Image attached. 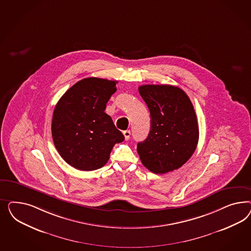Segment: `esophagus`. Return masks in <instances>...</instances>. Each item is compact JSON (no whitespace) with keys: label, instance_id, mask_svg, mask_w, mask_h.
<instances>
[{"label":"esophagus","instance_id":"1","mask_svg":"<svg viewBox=\"0 0 251 251\" xmlns=\"http://www.w3.org/2000/svg\"><path fill=\"white\" fill-rule=\"evenodd\" d=\"M123 135L125 137V140L128 141L129 139V136H130V131L128 130V129H127V130H124V131H123Z\"/></svg>","mask_w":251,"mask_h":251}]
</instances>
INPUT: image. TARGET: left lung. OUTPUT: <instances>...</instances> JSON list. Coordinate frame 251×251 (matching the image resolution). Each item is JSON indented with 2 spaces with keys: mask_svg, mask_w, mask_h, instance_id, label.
Here are the masks:
<instances>
[{
  "mask_svg": "<svg viewBox=\"0 0 251 251\" xmlns=\"http://www.w3.org/2000/svg\"><path fill=\"white\" fill-rule=\"evenodd\" d=\"M151 115V129L137 145L140 159L155 174L173 171L190 159L197 147L199 127L193 105L182 89L168 84L139 87Z\"/></svg>",
  "mask_w": 251,
  "mask_h": 251,
  "instance_id": "1",
  "label": "left lung"
}]
</instances>
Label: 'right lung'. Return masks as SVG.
<instances>
[{
	"label": "right lung",
	"instance_id": "obj_1",
	"mask_svg": "<svg viewBox=\"0 0 251 251\" xmlns=\"http://www.w3.org/2000/svg\"><path fill=\"white\" fill-rule=\"evenodd\" d=\"M117 83L84 78L69 88L54 108V145L63 160L76 169L92 171L104 167L113 146L124 141L111 117L105 113Z\"/></svg>",
	"mask_w": 251,
	"mask_h": 251
}]
</instances>
